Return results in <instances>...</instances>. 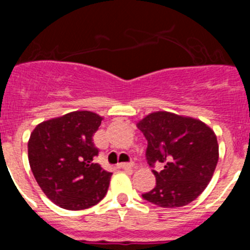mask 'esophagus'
<instances>
[{
	"instance_id": "obj_1",
	"label": "esophagus",
	"mask_w": 250,
	"mask_h": 250,
	"mask_svg": "<svg viewBox=\"0 0 250 250\" xmlns=\"http://www.w3.org/2000/svg\"><path fill=\"white\" fill-rule=\"evenodd\" d=\"M134 164L132 163H121V164H118V167L120 169H132Z\"/></svg>"
}]
</instances>
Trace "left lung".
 Segmentation results:
<instances>
[{"mask_svg": "<svg viewBox=\"0 0 250 250\" xmlns=\"http://www.w3.org/2000/svg\"><path fill=\"white\" fill-rule=\"evenodd\" d=\"M147 140L146 160L161 170L152 173L156 185L143 198L161 208L184 207L204 191L213 178L219 145L216 135L198 119L156 111L138 123Z\"/></svg>", "mask_w": 250, "mask_h": 250, "instance_id": "obj_1", "label": "left lung"}]
</instances>
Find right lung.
I'll return each mask as SVG.
<instances>
[{"instance_id":"add662e5","label":"right lung","mask_w":250,"mask_h":250,"mask_svg":"<svg viewBox=\"0 0 250 250\" xmlns=\"http://www.w3.org/2000/svg\"><path fill=\"white\" fill-rule=\"evenodd\" d=\"M100 115L72 111L39 124L28 140V163L48 199L67 210L94 207L107 193L112 174L94 163L92 136Z\"/></svg>"}]
</instances>
